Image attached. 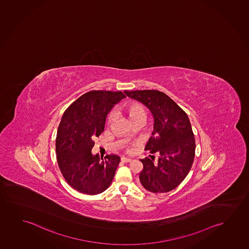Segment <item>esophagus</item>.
Masks as SVG:
<instances>
[{"instance_id": "obj_1", "label": "esophagus", "mask_w": 249, "mask_h": 249, "mask_svg": "<svg viewBox=\"0 0 249 249\" xmlns=\"http://www.w3.org/2000/svg\"><path fill=\"white\" fill-rule=\"evenodd\" d=\"M121 160H122V162H130L132 161V159H128V158H125V157H123V158L121 159Z\"/></svg>"}]
</instances>
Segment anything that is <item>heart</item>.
<instances>
[{"label":"heart","instance_id":"obj_1","mask_svg":"<svg viewBox=\"0 0 249 249\" xmlns=\"http://www.w3.org/2000/svg\"><path fill=\"white\" fill-rule=\"evenodd\" d=\"M124 112L127 115L131 122H134L137 120H142L144 121L146 118V111L145 108L139 103L136 102H132L129 103L124 107ZM113 115H110L108 116V124H111L113 123Z\"/></svg>","mask_w":249,"mask_h":249}]
</instances>
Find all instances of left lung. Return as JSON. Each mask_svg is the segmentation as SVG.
I'll use <instances>...</instances> for the list:
<instances>
[{"mask_svg": "<svg viewBox=\"0 0 249 249\" xmlns=\"http://www.w3.org/2000/svg\"><path fill=\"white\" fill-rule=\"evenodd\" d=\"M125 93L144 104L154 116V131L145 151L157 153L159 158L156 162L149 158L141 159V185L154 194L171 191L188 176L195 159V134L188 115L162 91L125 90Z\"/></svg>", "mask_w": 249, "mask_h": 249, "instance_id": "1", "label": "left lung"}]
</instances>
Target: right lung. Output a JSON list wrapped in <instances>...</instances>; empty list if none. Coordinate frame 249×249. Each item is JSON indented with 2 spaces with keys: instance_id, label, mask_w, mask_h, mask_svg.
<instances>
[{
  "instance_id": "obj_1",
  "label": "right lung",
  "mask_w": 249,
  "mask_h": 249,
  "mask_svg": "<svg viewBox=\"0 0 249 249\" xmlns=\"http://www.w3.org/2000/svg\"><path fill=\"white\" fill-rule=\"evenodd\" d=\"M126 95L123 91L90 90L69 105L62 115L55 139L58 166L66 181L79 193L101 194L109 187L119 156L92 155L94 137L104 132L112 108Z\"/></svg>"
}]
</instances>
